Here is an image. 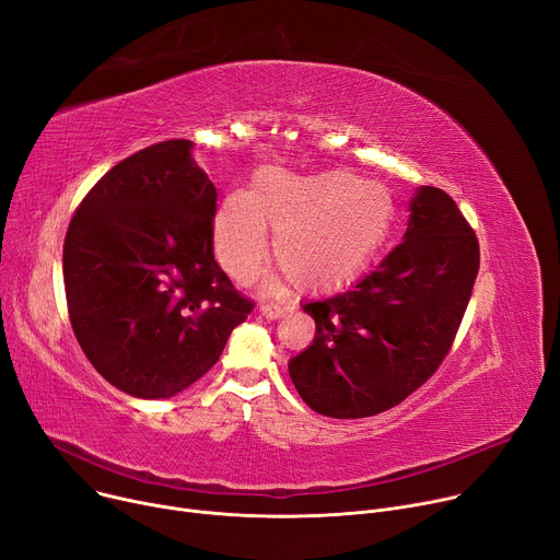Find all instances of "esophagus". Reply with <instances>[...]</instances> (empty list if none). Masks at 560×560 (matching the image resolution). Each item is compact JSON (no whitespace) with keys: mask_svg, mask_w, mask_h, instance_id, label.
I'll return each mask as SVG.
<instances>
[{"mask_svg":"<svg viewBox=\"0 0 560 560\" xmlns=\"http://www.w3.org/2000/svg\"><path fill=\"white\" fill-rule=\"evenodd\" d=\"M261 317H266V319H279V317H283L285 313H288V308H283V306H277V303H266V306H261Z\"/></svg>","mask_w":560,"mask_h":560,"instance_id":"esophagus-1","label":"esophagus"}]
</instances>
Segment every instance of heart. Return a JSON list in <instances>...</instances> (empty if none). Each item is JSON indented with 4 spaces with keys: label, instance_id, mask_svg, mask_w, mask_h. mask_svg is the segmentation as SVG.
I'll return each instance as SVG.
<instances>
[{
    "label": "heart",
    "instance_id": "b5f03b06",
    "mask_svg": "<svg viewBox=\"0 0 560 560\" xmlns=\"http://www.w3.org/2000/svg\"><path fill=\"white\" fill-rule=\"evenodd\" d=\"M397 223L393 194L348 170L299 176L259 170L245 191L221 200L212 243L238 283L259 275L275 234L277 264L306 292H330L358 279L388 243Z\"/></svg>",
    "mask_w": 560,
    "mask_h": 560
}]
</instances>
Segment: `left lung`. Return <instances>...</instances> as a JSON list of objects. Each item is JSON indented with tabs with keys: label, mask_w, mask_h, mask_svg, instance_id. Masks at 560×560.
Segmentation results:
<instances>
[{
	"label": "left lung",
	"mask_w": 560,
	"mask_h": 560,
	"mask_svg": "<svg viewBox=\"0 0 560 560\" xmlns=\"http://www.w3.org/2000/svg\"><path fill=\"white\" fill-rule=\"evenodd\" d=\"M401 243L375 272L335 296L303 303L313 343L288 362L315 413L369 418L409 397L442 364L480 268V247L455 200L420 187Z\"/></svg>",
	"instance_id": "obj_1"
}]
</instances>
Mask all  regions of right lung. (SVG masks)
<instances>
[{"label": "right lung", "instance_id": "right-lung-1", "mask_svg": "<svg viewBox=\"0 0 560 560\" xmlns=\"http://www.w3.org/2000/svg\"><path fill=\"white\" fill-rule=\"evenodd\" d=\"M191 140L120 161L84 196L65 238L69 317L118 390L167 399L206 375L252 303L214 261L217 187Z\"/></svg>", "mask_w": 560, "mask_h": 560}]
</instances>
